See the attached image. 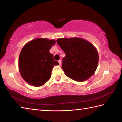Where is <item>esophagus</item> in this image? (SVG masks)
Returning a JSON list of instances; mask_svg holds the SVG:
<instances>
[{
    "label": "esophagus",
    "mask_w": 122,
    "mask_h": 122,
    "mask_svg": "<svg viewBox=\"0 0 122 122\" xmlns=\"http://www.w3.org/2000/svg\"><path fill=\"white\" fill-rule=\"evenodd\" d=\"M58 62H59V65H61V60H60L58 61Z\"/></svg>",
    "instance_id": "1"
}]
</instances>
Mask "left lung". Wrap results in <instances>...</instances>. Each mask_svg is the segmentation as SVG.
Returning <instances> with one entry per match:
<instances>
[{
  "label": "left lung",
  "mask_w": 122,
  "mask_h": 122,
  "mask_svg": "<svg viewBox=\"0 0 122 122\" xmlns=\"http://www.w3.org/2000/svg\"><path fill=\"white\" fill-rule=\"evenodd\" d=\"M57 44L66 54L62 68L68 77L76 81H84L95 72L98 54L91 43L80 38H59Z\"/></svg>",
  "instance_id": "8db88e82"
}]
</instances>
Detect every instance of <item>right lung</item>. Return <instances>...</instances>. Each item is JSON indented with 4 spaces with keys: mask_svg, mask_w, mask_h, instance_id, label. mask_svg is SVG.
I'll return each mask as SVG.
<instances>
[{
    "mask_svg": "<svg viewBox=\"0 0 122 122\" xmlns=\"http://www.w3.org/2000/svg\"><path fill=\"white\" fill-rule=\"evenodd\" d=\"M56 43L54 40L38 38L27 43L19 57V69L22 77L30 85L39 86L51 77L54 66L59 65L54 60L49 50Z\"/></svg>",
    "mask_w": 122,
    "mask_h": 122,
    "instance_id": "right-lung-1",
    "label": "right lung"
}]
</instances>
